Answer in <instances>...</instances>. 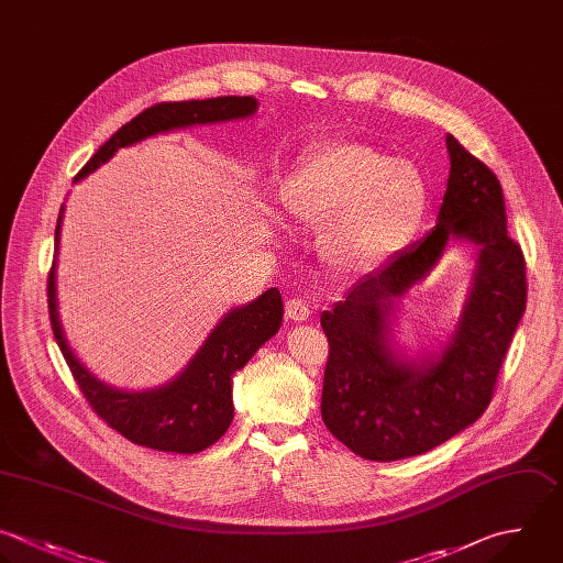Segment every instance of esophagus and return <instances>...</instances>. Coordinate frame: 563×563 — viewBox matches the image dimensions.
I'll return each mask as SVG.
<instances>
[{
    "mask_svg": "<svg viewBox=\"0 0 563 563\" xmlns=\"http://www.w3.org/2000/svg\"><path fill=\"white\" fill-rule=\"evenodd\" d=\"M286 317L290 321L301 323V321H306L310 317V306L303 299H299V297L297 299H288L286 301Z\"/></svg>",
    "mask_w": 563,
    "mask_h": 563,
    "instance_id": "34e87169",
    "label": "esophagus"
}]
</instances>
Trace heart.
I'll use <instances>...</instances> for the list:
<instances>
[{
  "label": "heart",
  "mask_w": 563,
  "mask_h": 563,
  "mask_svg": "<svg viewBox=\"0 0 563 563\" xmlns=\"http://www.w3.org/2000/svg\"><path fill=\"white\" fill-rule=\"evenodd\" d=\"M282 200L297 224L328 229L323 255L330 264L367 273L413 242L427 218L429 187L409 161L341 141L308 154L284 183Z\"/></svg>",
  "instance_id": "obj_1"
}]
</instances>
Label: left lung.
Here are the masks:
<instances>
[{
    "mask_svg": "<svg viewBox=\"0 0 563 563\" xmlns=\"http://www.w3.org/2000/svg\"><path fill=\"white\" fill-rule=\"evenodd\" d=\"M446 150L451 169L435 229L321 314L330 345L321 418L365 460L420 455L475 422L526 310V262L506 231L501 185L451 134ZM449 234L478 246L470 299L448 347L407 364L388 350V314L437 263Z\"/></svg>",
    "mask_w": 563,
    "mask_h": 563,
    "instance_id": "obj_1",
    "label": "left lung"
}]
</instances>
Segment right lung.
<instances>
[{"label":"right lung","instance_id":"add662e5","mask_svg":"<svg viewBox=\"0 0 563 563\" xmlns=\"http://www.w3.org/2000/svg\"><path fill=\"white\" fill-rule=\"evenodd\" d=\"M257 112L253 97H218L205 101L158 103L125 123L112 139L84 165L75 180L86 178L108 163L121 147L180 128L246 119ZM62 216L55 229L59 249ZM57 260V255H55ZM53 264L48 273V312L59 350L79 383L90 407L112 429L134 444L172 453H198L218 442L233 420V374L266 343L282 325L284 303L277 288H268L255 301L233 308L209 334L185 372L163 387L147 391H123L101 383L70 350L57 312V286Z\"/></svg>","mask_w":563,"mask_h":563}]
</instances>
